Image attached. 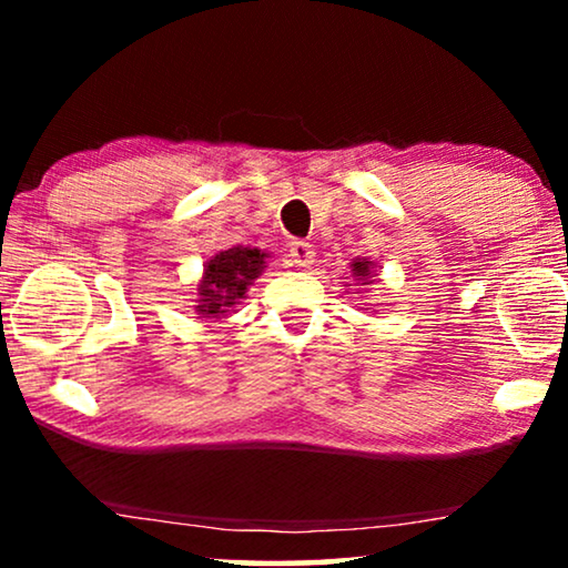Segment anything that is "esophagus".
Instances as JSON below:
<instances>
[{
  "label": "esophagus",
  "instance_id": "1",
  "mask_svg": "<svg viewBox=\"0 0 568 568\" xmlns=\"http://www.w3.org/2000/svg\"><path fill=\"white\" fill-rule=\"evenodd\" d=\"M290 255H292V263H297L300 268H310L315 263L313 245L305 243V240H294L290 247Z\"/></svg>",
  "mask_w": 568,
  "mask_h": 568
}]
</instances>
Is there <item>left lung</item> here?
<instances>
[{
    "instance_id": "obj_1",
    "label": "left lung",
    "mask_w": 568,
    "mask_h": 568,
    "mask_svg": "<svg viewBox=\"0 0 568 568\" xmlns=\"http://www.w3.org/2000/svg\"><path fill=\"white\" fill-rule=\"evenodd\" d=\"M352 276L356 284H372V278H375V263L369 258H354L352 261ZM352 286V284H348Z\"/></svg>"
}]
</instances>
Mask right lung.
<instances>
[{
	"label": "right lung",
	"instance_id": "obj_1",
	"mask_svg": "<svg viewBox=\"0 0 568 568\" xmlns=\"http://www.w3.org/2000/svg\"><path fill=\"white\" fill-rule=\"evenodd\" d=\"M266 251L232 245L204 263V276L196 284V313L201 317H222L245 300L247 286L266 268Z\"/></svg>",
	"mask_w": 568,
	"mask_h": 568
}]
</instances>
